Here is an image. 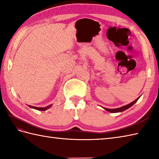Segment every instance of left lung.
Masks as SVG:
<instances>
[{
  "instance_id": "8db88e82",
  "label": "left lung",
  "mask_w": 159,
  "mask_h": 159,
  "mask_svg": "<svg viewBox=\"0 0 159 159\" xmlns=\"http://www.w3.org/2000/svg\"><path fill=\"white\" fill-rule=\"evenodd\" d=\"M139 97L138 98H137L135 100H134L133 102H132L131 103L128 104H126V105L123 106V107H120V108H117V109H107V108H104V107L103 108L106 111H109V112H110V113H120V112H122V111L126 110L128 109H129L130 107H131L132 106H133L134 103L137 102V101L139 100Z\"/></svg>"
}]
</instances>
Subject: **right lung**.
Here are the masks:
<instances>
[{
  "label": "right lung",
  "mask_w": 159,
  "mask_h": 159,
  "mask_svg": "<svg viewBox=\"0 0 159 159\" xmlns=\"http://www.w3.org/2000/svg\"><path fill=\"white\" fill-rule=\"evenodd\" d=\"M29 107L32 108V109H36V110H39V111H46L48 109H49V108H50L52 107V104H50V105L47 106L46 107H33V106H30L29 105Z\"/></svg>",
  "instance_id": "obj_1"
}]
</instances>
